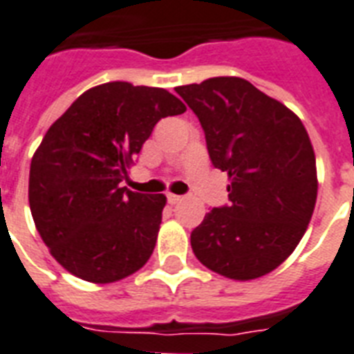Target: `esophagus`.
Returning <instances> with one entry per match:
<instances>
[{"instance_id":"1","label":"esophagus","mask_w":354,"mask_h":354,"mask_svg":"<svg viewBox=\"0 0 354 354\" xmlns=\"http://www.w3.org/2000/svg\"><path fill=\"white\" fill-rule=\"evenodd\" d=\"M180 201H183V197H180V195L168 194V203H170V204H179Z\"/></svg>"}]
</instances>
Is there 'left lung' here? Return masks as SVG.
Masks as SVG:
<instances>
[{
  "label": "left lung",
  "instance_id": "1",
  "mask_svg": "<svg viewBox=\"0 0 354 354\" xmlns=\"http://www.w3.org/2000/svg\"><path fill=\"white\" fill-rule=\"evenodd\" d=\"M175 92L203 124L213 166L230 179V206L213 208L192 232L195 257L226 279L268 275L299 246L317 204L308 131L297 113L242 77H209Z\"/></svg>",
  "mask_w": 354,
  "mask_h": 354
}]
</instances>
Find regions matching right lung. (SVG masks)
I'll return each instance as SVG.
<instances>
[{
    "mask_svg": "<svg viewBox=\"0 0 354 354\" xmlns=\"http://www.w3.org/2000/svg\"><path fill=\"white\" fill-rule=\"evenodd\" d=\"M186 106L165 88L97 84L48 128L30 162L28 204L50 255L68 273L112 284L148 262L166 197L121 186L157 121Z\"/></svg>",
    "mask_w": 354,
    "mask_h": 354,
    "instance_id": "1",
    "label": "right lung"
}]
</instances>
